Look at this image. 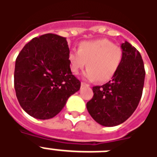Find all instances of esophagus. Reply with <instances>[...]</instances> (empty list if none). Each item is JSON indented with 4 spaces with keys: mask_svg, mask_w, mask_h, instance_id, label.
Returning <instances> with one entry per match:
<instances>
[{
    "mask_svg": "<svg viewBox=\"0 0 157 157\" xmlns=\"http://www.w3.org/2000/svg\"><path fill=\"white\" fill-rule=\"evenodd\" d=\"M81 86H87L88 87V86H90V85L85 83V82H81Z\"/></svg>",
    "mask_w": 157,
    "mask_h": 157,
    "instance_id": "34e87169",
    "label": "esophagus"
}]
</instances>
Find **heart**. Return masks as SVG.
<instances>
[{
    "label": "heart",
    "instance_id": "1",
    "mask_svg": "<svg viewBox=\"0 0 157 157\" xmlns=\"http://www.w3.org/2000/svg\"><path fill=\"white\" fill-rule=\"evenodd\" d=\"M123 58L122 49L107 39L83 41L77 51L68 56L71 70L78 74L87 63V71L84 76L90 81L107 82L118 71Z\"/></svg>",
    "mask_w": 157,
    "mask_h": 157
}]
</instances>
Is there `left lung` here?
<instances>
[{
  "mask_svg": "<svg viewBox=\"0 0 157 157\" xmlns=\"http://www.w3.org/2000/svg\"><path fill=\"white\" fill-rule=\"evenodd\" d=\"M121 47L123 58L111 81L94 86V96L86 103L89 113L96 122L107 127L124 122L139 105L144 89L145 70L140 53L128 41Z\"/></svg>",
  "mask_w": 157,
  "mask_h": 157,
  "instance_id": "1",
  "label": "left lung"
}]
</instances>
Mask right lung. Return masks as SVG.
Wrapping results in <instances>:
<instances>
[{"mask_svg": "<svg viewBox=\"0 0 157 157\" xmlns=\"http://www.w3.org/2000/svg\"><path fill=\"white\" fill-rule=\"evenodd\" d=\"M66 38L47 33L26 44L15 61L14 89L18 103L31 117L53 118L80 90L72 75Z\"/></svg>", "mask_w": 157, "mask_h": 157, "instance_id": "right-lung-1", "label": "right lung"}]
</instances>
